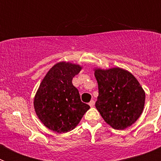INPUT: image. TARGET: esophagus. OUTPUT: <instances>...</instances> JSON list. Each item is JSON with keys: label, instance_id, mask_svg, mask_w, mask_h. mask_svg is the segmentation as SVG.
Here are the masks:
<instances>
[{"label": "esophagus", "instance_id": "obj_1", "mask_svg": "<svg viewBox=\"0 0 161 161\" xmlns=\"http://www.w3.org/2000/svg\"><path fill=\"white\" fill-rule=\"evenodd\" d=\"M94 104H95V102L93 100H92V101H90V102H89V105L90 106V107H93V106H94Z\"/></svg>", "mask_w": 161, "mask_h": 161}]
</instances>
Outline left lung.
<instances>
[{
  "label": "left lung",
  "instance_id": "obj_1",
  "mask_svg": "<svg viewBox=\"0 0 161 161\" xmlns=\"http://www.w3.org/2000/svg\"><path fill=\"white\" fill-rule=\"evenodd\" d=\"M98 85L97 109L107 124L124 130L140 117L145 104V92L135 76L121 68H94Z\"/></svg>",
  "mask_w": 161,
  "mask_h": 161
}]
</instances>
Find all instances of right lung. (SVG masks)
<instances>
[{
  "mask_svg": "<svg viewBox=\"0 0 161 161\" xmlns=\"http://www.w3.org/2000/svg\"><path fill=\"white\" fill-rule=\"evenodd\" d=\"M82 67L62 61L44 76L34 99L35 113L44 126L57 133L73 130L90 106L80 101L72 78Z\"/></svg>",
  "mask_w": 161,
  "mask_h": 161,
  "instance_id": "obj_1",
  "label": "right lung"
}]
</instances>
